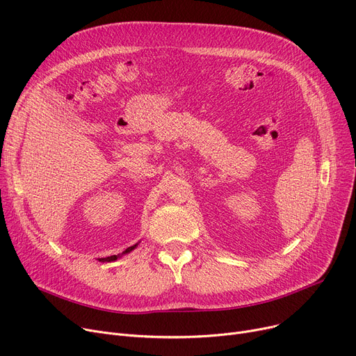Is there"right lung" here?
I'll return each mask as SVG.
<instances>
[{
    "instance_id": "add662e5",
    "label": "right lung",
    "mask_w": 356,
    "mask_h": 356,
    "mask_svg": "<svg viewBox=\"0 0 356 356\" xmlns=\"http://www.w3.org/2000/svg\"><path fill=\"white\" fill-rule=\"evenodd\" d=\"M136 248V245L134 247H129V248H127L125 251H124V254H127V252H129L131 250H134ZM118 257L117 255H112V257H106V258H99V261H114V259H117Z\"/></svg>"
}]
</instances>
